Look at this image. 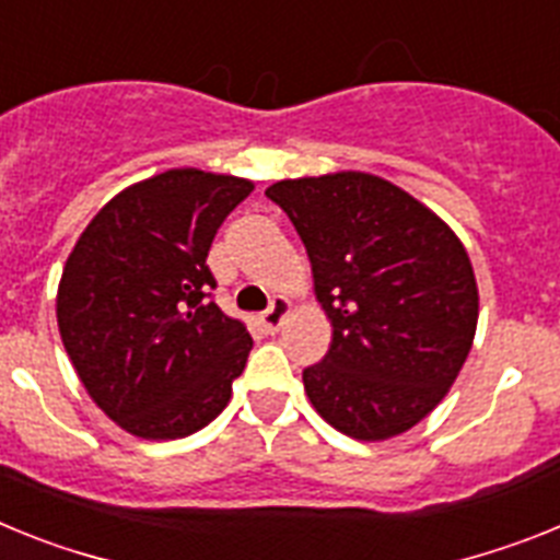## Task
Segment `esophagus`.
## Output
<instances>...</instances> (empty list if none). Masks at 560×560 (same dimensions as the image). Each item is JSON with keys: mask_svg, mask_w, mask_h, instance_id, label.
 Here are the masks:
<instances>
[{"mask_svg": "<svg viewBox=\"0 0 560 560\" xmlns=\"http://www.w3.org/2000/svg\"><path fill=\"white\" fill-rule=\"evenodd\" d=\"M290 315V301L287 299H273L270 307L259 315V324L267 329V332H276V329L284 324V318Z\"/></svg>", "mask_w": 560, "mask_h": 560, "instance_id": "esophagus-1", "label": "esophagus"}]
</instances>
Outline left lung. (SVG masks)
Instances as JSON below:
<instances>
[{"mask_svg":"<svg viewBox=\"0 0 560 560\" xmlns=\"http://www.w3.org/2000/svg\"><path fill=\"white\" fill-rule=\"evenodd\" d=\"M265 194L299 231L332 320L329 352L304 369L310 402L354 440L402 434L448 395L474 343L468 250L431 208L374 174L281 179Z\"/></svg>","mask_w":560,"mask_h":560,"instance_id":"obj_1","label":"left lung"}]
</instances>
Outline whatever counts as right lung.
Masks as SVG:
<instances>
[{"instance_id":"right-lung-1","label":"right lung","mask_w":560,"mask_h":560,"mask_svg":"<svg viewBox=\"0 0 560 560\" xmlns=\"http://www.w3.org/2000/svg\"><path fill=\"white\" fill-rule=\"evenodd\" d=\"M250 179L172 168L112 197L78 236L56 299L78 377L140 440H179L231 400L253 338L211 301L206 259Z\"/></svg>"}]
</instances>
